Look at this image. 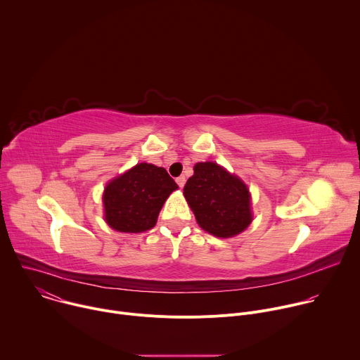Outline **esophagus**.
Segmentation results:
<instances>
[{
  "mask_svg": "<svg viewBox=\"0 0 360 360\" xmlns=\"http://www.w3.org/2000/svg\"><path fill=\"white\" fill-rule=\"evenodd\" d=\"M185 181H186V178H185V176H182V175H181V176H178V178H176V184H178V186H179V188H184Z\"/></svg>",
  "mask_w": 360,
  "mask_h": 360,
  "instance_id": "esophagus-1",
  "label": "esophagus"
}]
</instances>
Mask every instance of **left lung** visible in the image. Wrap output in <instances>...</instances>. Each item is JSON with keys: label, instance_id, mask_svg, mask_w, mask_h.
Listing matches in <instances>:
<instances>
[{"label": "left lung", "instance_id": "1", "mask_svg": "<svg viewBox=\"0 0 360 360\" xmlns=\"http://www.w3.org/2000/svg\"><path fill=\"white\" fill-rule=\"evenodd\" d=\"M199 226L215 236L240 233L252 222L246 185L215 162H199L184 186Z\"/></svg>", "mask_w": 360, "mask_h": 360}]
</instances>
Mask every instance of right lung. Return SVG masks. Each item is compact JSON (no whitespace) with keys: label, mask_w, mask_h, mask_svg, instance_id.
Wrapping results in <instances>:
<instances>
[{"label":"right lung","mask_w":360,"mask_h":360,"mask_svg":"<svg viewBox=\"0 0 360 360\" xmlns=\"http://www.w3.org/2000/svg\"><path fill=\"white\" fill-rule=\"evenodd\" d=\"M178 185L164 168L138 164L111 181L104 192L105 219L120 232H143L155 226L165 199Z\"/></svg>","instance_id":"right-lung-1"}]
</instances>
